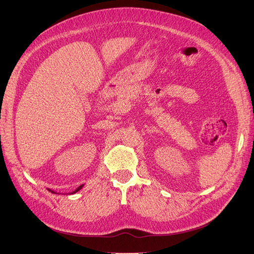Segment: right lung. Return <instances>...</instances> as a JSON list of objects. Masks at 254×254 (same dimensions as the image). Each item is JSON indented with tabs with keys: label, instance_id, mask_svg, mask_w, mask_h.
I'll use <instances>...</instances> for the list:
<instances>
[{
	"label": "right lung",
	"instance_id": "right-lung-1",
	"mask_svg": "<svg viewBox=\"0 0 254 254\" xmlns=\"http://www.w3.org/2000/svg\"><path fill=\"white\" fill-rule=\"evenodd\" d=\"M82 187H83V184H81V186L80 187H78L77 189H76L74 191H72V193L71 194H75L76 193V191H78V190H80L81 189H82ZM50 191H52V193H54V194H55V191H54V190H49Z\"/></svg>",
	"mask_w": 254,
	"mask_h": 254
}]
</instances>
